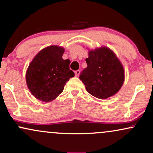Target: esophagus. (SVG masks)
<instances>
[{
    "mask_svg": "<svg viewBox=\"0 0 153 153\" xmlns=\"http://www.w3.org/2000/svg\"><path fill=\"white\" fill-rule=\"evenodd\" d=\"M79 74H80V71H79V70H77V71H75V75H76V76H78Z\"/></svg>",
    "mask_w": 153,
    "mask_h": 153,
    "instance_id": "esophagus-1",
    "label": "esophagus"
}]
</instances>
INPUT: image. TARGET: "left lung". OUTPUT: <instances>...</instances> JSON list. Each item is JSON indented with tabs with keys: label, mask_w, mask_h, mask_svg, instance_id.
<instances>
[{
	"label": "left lung",
	"mask_w": 153,
	"mask_h": 153,
	"mask_svg": "<svg viewBox=\"0 0 153 153\" xmlns=\"http://www.w3.org/2000/svg\"><path fill=\"white\" fill-rule=\"evenodd\" d=\"M86 62L87 67L79 79L90 94L104 99L118 93L125 80V71L112 50L107 47L90 50Z\"/></svg>",
	"instance_id": "left-lung-1"
}]
</instances>
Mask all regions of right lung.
Instances as JSON below:
<instances>
[{
	"label": "right lung",
	"instance_id": "right-lung-1",
	"mask_svg": "<svg viewBox=\"0 0 153 153\" xmlns=\"http://www.w3.org/2000/svg\"><path fill=\"white\" fill-rule=\"evenodd\" d=\"M65 49L58 45L43 48L34 57L26 74L27 86L39 100L50 102L63 91L65 85L75 76L70 60L62 59Z\"/></svg>",
	"mask_w": 153,
	"mask_h": 153
}]
</instances>
